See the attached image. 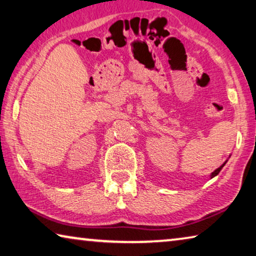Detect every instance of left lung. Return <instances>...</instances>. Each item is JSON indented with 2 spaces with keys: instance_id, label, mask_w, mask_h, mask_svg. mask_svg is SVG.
<instances>
[{
  "instance_id": "1",
  "label": "left lung",
  "mask_w": 256,
  "mask_h": 256,
  "mask_svg": "<svg viewBox=\"0 0 256 256\" xmlns=\"http://www.w3.org/2000/svg\"><path fill=\"white\" fill-rule=\"evenodd\" d=\"M229 158H230V156H229ZM228 162V159L226 160V162H224L222 164V166H220L219 168H216V170H214V172H211V175H210V178H214V176H216V175H218L219 174V172H220V170H222V167L224 166V164H226V162Z\"/></svg>"
}]
</instances>
